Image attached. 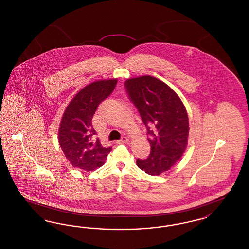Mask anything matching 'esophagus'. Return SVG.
<instances>
[{"mask_svg":"<svg viewBox=\"0 0 249 249\" xmlns=\"http://www.w3.org/2000/svg\"><path fill=\"white\" fill-rule=\"evenodd\" d=\"M129 141H130V139H129L128 137L123 136V137H121V139L119 140V143H125V142H129Z\"/></svg>","mask_w":249,"mask_h":249,"instance_id":"obj_1","label":"esophagus"}]
</instances>
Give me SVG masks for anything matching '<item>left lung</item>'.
I'll use <instances>...</instances> for the list:
<instances>
[{"label": "left lung", "mask_w": 249, "mask_h": 249, "mask_svg": "<svg viewBox=\"0 0 249 249\" xmlns=\"http://www.w3.org/2000/svg\"><path fill=\"white\" fill-rule=\"evenodd\" d=\"M125 87L138 109L151 146L147 159L136 164L151 176H159L175 165L188 146L189 117L182 100L163 81L151 75L129 78Z\"/></svg>", "instance_id": "left-lung-1"}]
</instances>
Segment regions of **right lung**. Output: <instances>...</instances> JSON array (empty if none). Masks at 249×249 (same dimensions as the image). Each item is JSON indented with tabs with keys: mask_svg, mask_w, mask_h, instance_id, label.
I'll return each instance as SVG.
<instances>
[{
	"mask_svg": "<svg viewBox=\"0 0 249 249\" xmlns=\"http://www.w3.org/2000/svg\"><path fill=\"white\" fill-rule=\"evenodd\" d=\"M118 79L97 80L80 89L66 107L59 123L58 139L62 152L74 168L90 172L104 165L111 147H104L92 127L98 106L114 90Z\"/></svg>",
	"mask_w": 249,
	"mask_h": 249,
	"instance_id": "right-lung-1",
	"label": "right lung"
}]
</instances>
